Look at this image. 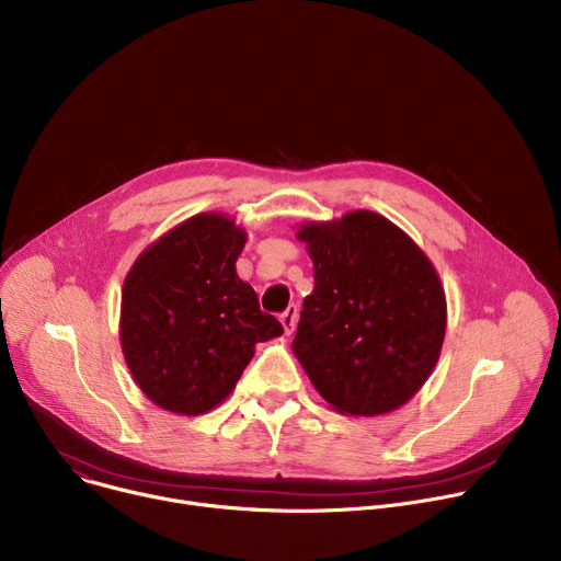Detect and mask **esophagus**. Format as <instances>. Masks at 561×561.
Returning <instances> with one entry per match:
<instances>
[{"label":"esophagus","mask_w":561,"mask_h":561,"mask_svg":"<svg viewBox=\"0 0 561 561\" xmlns=\"http://www.w3.org/2000/svg\"><path fill=\"white\" fill-rule=\"evenodd\" d=\"M279 322H282V327H284V333H286V335H293V333H295V327H297V306H288V308L282 312Z\"/></svg>","instance_id":"34e87169"}]
</instances>
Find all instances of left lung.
<instances>
[{"instance_id":"obj_1","label":"left lung","mask_w":561,"mask_h":561,"mask_svg":"<svg viewBox=\"0 0 561 561\" xmlns=\"http://www.w3.org/2000/svg\"><path fill=\"white\" fill-rule=\"evenodd\" d=\"M312 260L293 353L342 415L397 411L431 377L446 335L439 275L413 239L373 210L304 221Z\"/></svg>"}]
</instances>
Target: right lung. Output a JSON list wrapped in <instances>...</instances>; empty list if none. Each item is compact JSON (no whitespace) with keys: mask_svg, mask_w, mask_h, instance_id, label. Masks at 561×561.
Listing matches in <instances>:
<instances>
[{"mask_svg":"<svg viewBox=\"0 0 561 561\" xmlns=\"http://www.w3.org/2000/svg\"><path fill=\"white\" fill-rule=\"evenodd\" d=\"M247 230L199 213L152 242L122 288L119 342L141 392L175 415H204L232 392L255 344L284 333L234 271Z\"/></svg>","mask_w":561,"mask_h":561,"instance_id":"right-lung-1","label":"right lung"}]
</instances>
